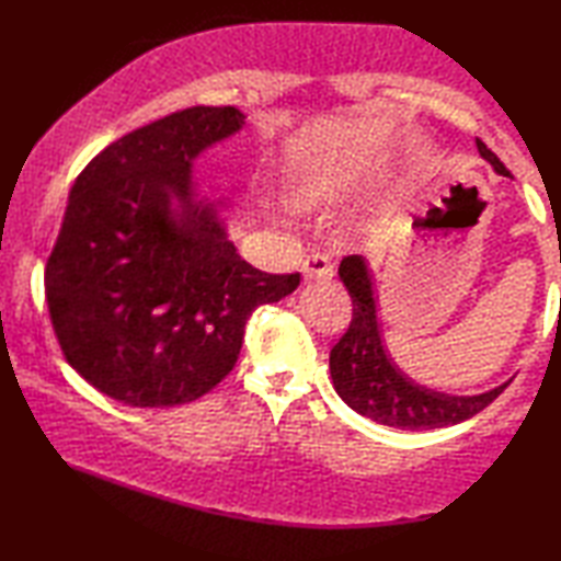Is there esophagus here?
<instances>
[{"instance_id":"esophagus-1","label":"esophagus","mask_w":561,"mask_h":561,"mask_svg":"<svg viewBox=\"0 0 561 561\" xmlns=\"http://www.w3.org/2000/svg\"><path fill=\"white\" fill-rule=\"evenodd\" d=\"M332 263L325 253H310L306 261H302V280H325L332 278Z\"/></svg>"}]
</instances>
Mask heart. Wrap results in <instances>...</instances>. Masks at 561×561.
I'll return each mask as SVG.
<instances>
[{
	"label": "heart",
	"instance_id": "b5f03b06",
	"mask_svg": "<svg viewBox=\"0 0 561 561\" xmlns=\"http://www.w3.org/2000/svg\"><path fill=\"white\" fill-rule=\"evenodd\" d=\"M332 192H335V186H332L330 182H310L306 186H300L296 199L302 209H312V206H320L322 202H328Z\"/></svg>",
	"mask_w": 561,
	"mask_h": 561
}]
</instances>
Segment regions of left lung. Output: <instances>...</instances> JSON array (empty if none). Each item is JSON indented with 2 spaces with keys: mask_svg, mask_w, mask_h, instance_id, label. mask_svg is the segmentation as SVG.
I'll return each mask as SVG.
<instances>
[{
  "mask_svg": "<svg viewBox=\"0 0 561 561\" xmlns=\"http://www.w3.org/2000/svg\"><path fill=\"white\" fill-rule=\"evenodd\" d=\"M478 152L493 170L503 176H513L495 152L476 140ZM340 280L352 298V322L330 352V377L340 399L357 414L377 421L381 426L404 431L444 428L476 416L490 401L497 399L510 379L483 394H446V391L419 385L397 367L389 357L385 337H381L379 306L369 263L362 255H347L340 263Z\"/></svg>",
  "mask_w": 561,
  "mask_h": 561,
  "instance_id": "left-lung-1",
  "label": "left lung"
}]
</instances>
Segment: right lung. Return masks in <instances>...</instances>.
<instances>
[{
  "label": "right lung",
  "instance_id": "right-lung-1",
  "mask_svg": "<svg viewBox=\"0 0 561 561\" xmlns=\"http://www.w3.org/2000/svg\"><path fill=\"white\" fill-rule=\"evenodd\" d=\"M236 105H194L123 135L68 194L46 263V302L64 355L127 407L186 404L233 369L251 312L300 275L245 263L226 229L229 196L194 182V160L241 133Z\"/></svg>",
  "mask_w": 561,
  "mask_h": 561
}]
</instances>
